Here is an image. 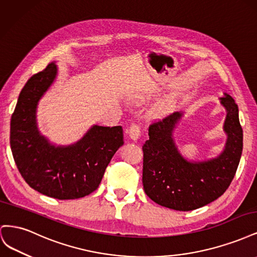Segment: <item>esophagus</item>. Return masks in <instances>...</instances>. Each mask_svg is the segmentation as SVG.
<instances>
[{
  "mask_svg": "<svg viewBox=\"0 0 257 257\" xmlns=\"http://www.w3.org/2000/svg\"><path fill=\"white\" fill-rule=\"evenodd\" d=\"M128 135L132 141L136 142L139 138V135H141V128L137 125V124H132L128 130Z\"/></svg>",
  "mask_w": 257,
  "mask_h": 257,
  "instance_id": "obj_1",
  "label": "esophagus"
}]
</instances>
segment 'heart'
I'll list each match as a JSON object with an SVG mask.
<instances>
[{
    "instance_id": "1",
    "label": "heart",
    "mask_w": 257,
    "mask_h": 257,
    "mask_svg": "<svg viewBox=\"0 0 257 257\" xmlns=\"http://www.w3.org/2000/svg\"><path fill=\"white\" fill-rule=\"evenodd\" d=\"M155 94H157V89L154 88L147 89L146 91L138 93V94L132 97V102L135 104H143L147 102V100L152 98ZM174 100H175V97L173 95H169L165 98L159 100V102L151 108L150 115L154 116V118H158V116L164 114L169 109V107L174 104Z\"/></svg>"
}]
</instances>
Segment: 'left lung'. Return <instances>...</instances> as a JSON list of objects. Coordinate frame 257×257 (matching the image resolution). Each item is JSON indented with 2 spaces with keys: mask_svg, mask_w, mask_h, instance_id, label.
Segmentation results:
<instances>
[{
  "mask_svg": "<svg viewBox=\"0 0 257 257\" xmlns=\"http://www.w3.org/2000/svg\"><path fill=\"white\" fill-rule=\"evenodd\" d=\"M220 104L226 116L223 132L226 135L223 150L207 160H190L178 148L175 130L184 111L168 115L149 127V139L143 147V183L154 203L178 211L204 207L227 190L238 168L243 147L238 106L227 93Z\"/></svg>",
  "mask_w": 257,
  "mask_h": 257,
  "instance_id": "left-lung-1",
  "label": "left lung"
}]
</instances>
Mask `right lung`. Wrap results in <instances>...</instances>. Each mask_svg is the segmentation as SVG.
Listing matches in <instances>:
<instances>
[{
    "instance_id": "right-lung-1",
    "label": "right lung",
    "mask_w": 257,
    "mask_h": 257,
    "mask_svg": "<svg viewBox=\"0 0 257 257\" xmlns=\"http://www.w3.org/2000/svg\"><path fill=\"white\" fill-rule=\"evenodd\" d=\"M53 61L21 90L11 120V148L25 181L46 196L76 199L94 192L114 153L123 146L121 126L94 124L74 144L57 145L41 133L37 107L58 77Z\"/></svg>"
}]
</instances>
